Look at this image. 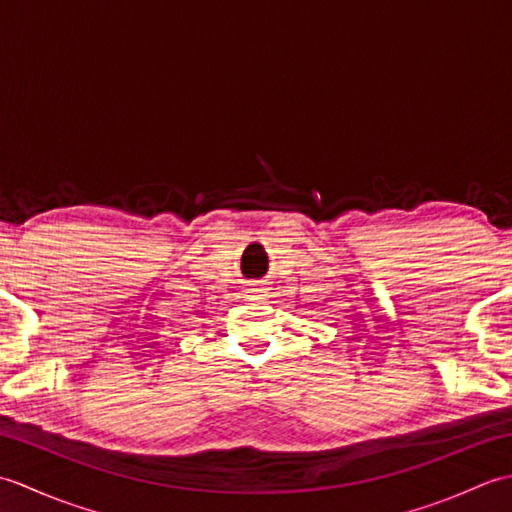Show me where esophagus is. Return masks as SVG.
Returning a JSON list of instances; mask_svg holds the SVG:
<instances>
[{
  "label": "esophagus",
  "mask_w": 512,
  "mask_h": 512,
  "mask_svg": "<svg viewBox=\"0 0 512 512\" xmlns=\"http://www.w3.org/2000/svg\"><path fill=\"white\" fill-rule=\"evenodd\" d=\"M253 292H257V288H253Z\"/></svg>",
  "instance_id": "34e87169"
}]
</instances>
